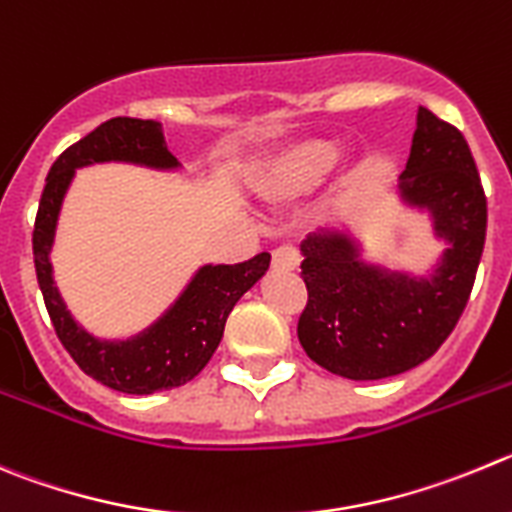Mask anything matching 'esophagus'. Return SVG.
Instances as JSON below:
<instances>
[{
  "instance_id": "34e87169",
  "label": "esophagus",
  "mask_w": 512,
  "mask_h": 512,
  "mask_svg": "<svg viewBox=\"0 0 512 512\" xmlns=\"http://www.w3.org/2000/svg\"><path fill=\"white\" fill-rule=\"evenodd\" d=\"M300 265V255L293 245H283L272 252V267L275 270H295Z\"/></svg>"
}]
</instances>
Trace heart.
Returning <instances> with one entry per match:
<instances>
[{"label":"heart","instance_id":"heart-1","mask_svg":"<svg viewBox=\"0 0 512 512\" xmlns=\"http://www.w3.org/2000/svg\"><path fill=\"white\" fill-rule=\"evenodd\" d=\"M343 156L336 138H303L278 148L257 169L255 194L270 207H293L313 194Z\"/></svg>","mask_w":512,"mask_h":512}]
</instances>
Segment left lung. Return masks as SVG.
<instances>
[{
    "mask_svg": "<svg viewBox=\"0 0 512 512\" xmlns=\"http://www.w3.org/2000/svg\"><path fill=\"white\" fill-rule=\"evenodd\" d=\"M399 194L427 209L447 242L429 275L386 270L361 260L351 234L318 229L300 245L308 303L300 346L331 374L376 381L414 369L447 341L470 300L487 229V199L465 136L419 108Z\"/></svg>",
    "mask_w": 512,
    "mask_h": 512,
    "instance_id": "obj_1",
    "label": "left lung"
}]
</instances>
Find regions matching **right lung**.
<instances>
[{
  "instance_id": "obj_1",
  "label": "right lung",
  "mask_w": 512,
  "mask_h": 512,
  "mask_svg": "<svg viewBox=\"0 0 512 512\" xmlns=\"http://www.w3.org/2000/svg\"><path fill=\"white\" fill-rule=\"evenodd\" d=\"M105 161L179 169V161L166 148L161 123L141 118H111L95 131L65 148L47 174L37 209L32 252L37 283L57 338L75 364L103 386L123 394H154L191 381L209 364L222 341L224 323L237 300L257 283L270 267V255L260 252L237 265H204L191 278L176 303L151 323L146 331L126 341H100L75 323L52 280L50 250L55 242L62 199L75 169Z\"/></svg>"
}]
</instances>
